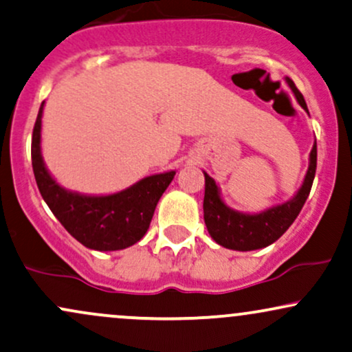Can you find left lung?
<instances>
[{
	"mask_svg": "<svg viewBox=\"0 0 352 352\" xmlns=\"http://www.w3.org/2000/svg\"><path fill=\"white\" fill-rule=\"evenodd\" d=\"M285 80L293 91L298 104L308 112L305 98L294 86L293 80L289 78H285ZM316 159L318 151L316 140H314L313 148L309 152L308 170H306L305 180H302L301 187L296 190V193L289 200L256 213L238 212V210L228 207L221 197L217 182L207 172H204V220L210 236L223 248L236 250V252H252V250L266 248L268 245L274 243L286 230L292 227L293 221L300 215L306 199H308L314 173H316Z\"/></svg>",
	"mask_w": 352,
	"mask_h": 352,
	"instance_id": "8db88e82",
	"label": "left lung"
}]
</instances>
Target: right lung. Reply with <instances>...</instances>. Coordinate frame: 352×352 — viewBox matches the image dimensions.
Listing matches in <instances>:
<instances>
[{
	"mask_svg": "<svg viewBox=\"0 0 352 352\" xmlns=\"http://www.w3.org/2000/svg\"><path fill=\"white\" fill-rule=\"evenodd\" d=\"M41 104L33 131L31 159L44 201L64 228L86 248L116 252L132 246L147 233L162 193L175 177V170L147 175L131 187L106 195H91L64 188L43 159Z\"/></svg>",
	"mask_w": 352,
	"mask_h": 352,
	"instance_id": "add662e5",
	"label": "right lung"
}]
</instances>
